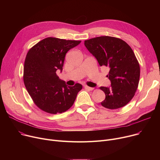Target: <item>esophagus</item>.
Here are the masks:
<instances>
[{
	"label": "esophagus",
	"instance_id": "esophagus-1",
	"mask_svg": "<svg viewBox=\"0 0 160 160\" xmlns=\"http://www.w3.org/2000/svg\"><path fill=\"white\" fill-rule=\"evenodd\" d=\"M84 88H85L86 89L88 90V91H92V90L94 89V88H90V87H89V86H84Z\"/></svg>",
	"mask_w": 160,
	"mask_h": 160
}]
</instances>
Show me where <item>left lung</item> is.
Listing matches in <instances>:
<instances>
[{"mask_svg": "<svg viewBox=\"0 0 160 160\" xmlns=\"http://www.w3.org/2000/svg\"><path fill=\"white\" fill-rule=\"evenodd\" d=\"M87 49L100 66L110 68L107 77L111 87H100L106 95L101 102L104 108L118 109L127 105L138 89L140 67L131 47L119 38L100 36L84 41Z\"/></svg>", "mask_w": 160, "mask_h": 160, "instance_id": "1", "label": "left lung"}]
</instances>
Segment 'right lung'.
<instances>
[{
  "label": "right lung",
  "instance_id": "obj_1",
  "mask_svg": "<svg viewBox=\"0 0 160 160\" xmlns=\"http://www.w3.org/2000/svg\"><path fill=\"white\" fill-rule=\"evenodd\" d=\"M81 41L47 38L32 47L24 65L23 80L34 104L41 110L56 114L73 105L82 86H68L59 78L56 71L63 69L66 53Z\"/></svg>",
  "mask_w": 160,
  "mask_h": 160
}]
</instances>
